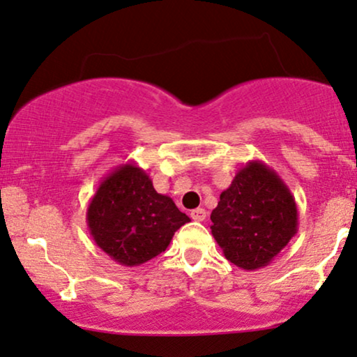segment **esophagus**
Instances as JSON below:
<instances>
[{"label": "esophagus", "mask_w": 357, "mask_h": 357, "mask_svg": "<svg viewBox=\"0 0 357 357\" xmlns=\"http://www.w3.org/2000/svg\"><path fill=\"white\" fill-rule=\"evenodd\" d=\"M191 218L195 221H204L206 220V209L203 208H197V209H192L191 211Z\"/></svg>", "instance_id": "obj_1"}]
</instances>
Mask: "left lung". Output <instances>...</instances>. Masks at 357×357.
I'll use <instances>...</instances> for the list:
<instances>
[{
  "label": "left lung",
  "instance_id": "8db88e82",
  "mask_svg": "<svg viewBox=\"0 0 357 357\" xmlns=\"http://www.w3.org/2000/svg\"><path fill=\"white\" fill-rule=\"evenodd\" d=\"M211 221L226 259L255 271L271 263L298 233V204L273 167L249 161L221 192Z\"/></svg>",
  "mask_w": 357,
  "mask_h": 357
}]
</instances>
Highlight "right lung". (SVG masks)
Returning a JSON list of instances; mask_svg holds the SVG:
<instances>
[{
	"label": "right lung",
	"mask_w": 357,
	"mask_h": 357,
	"mask_svg": "<svg viewBox=\"0 0 357 357\" xmlns=\"http://www.w3.org/2000/svg\"><path fill=\"white\" fill-rule=\"evenodd\" d=\"M191 220L169 196L154 190L136 162H126L100 183L86 211L98 248L121 266H139L166 248L176 231Z\"/></svg>",
	"instance_id": "1"
}]
</instances>
